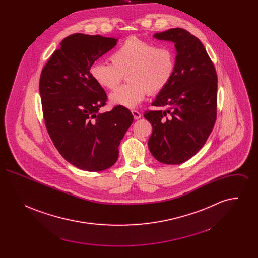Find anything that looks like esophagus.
<instances>
[{
	"label": "esophagus",
	"mask_w": 258,
	"mask_h": 258,
	"mask_svg": "<svg viewBox=\"0 0 258 258\" xmlns=\"http://www.w3.org/2000/svg\"><path fill=\"white\" fill-rule=\"evenodd\" d=\"M132 113H133L134 118H135V120H138V119H140V118H141V114H140L138 111L133 110L132 111Z\"/></svg>",
	"instance_id": "esophagus-1"
}]
</instances>
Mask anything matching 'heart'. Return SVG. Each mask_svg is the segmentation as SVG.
<instances>
[{"label": "heart", "mask_w": 258, "mask_h": 258, "mask_svg": "<svg viewBox=\"0 0 258 258\" xmlns=\"http://www.w3.org/2000/svg\"><path fill=\"white\" fill-rule=\"evenodd\" d=\"M110 62L94 61L90 75L98 86L114 90L123 74L130 82L109 95L112 105L135 108L147 95L158 94L171 81L176 61L173 50L138 37H128L110 56Z\"/></svg>", "instance_id": "heart-1"}]
</instances>
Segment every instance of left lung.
<instances>
[{
    "mask_svg": "<svg viewBox=\"0 0 258 258\" xmlns=\"http://www.w3.org/2000/svg\"><path fill=\"white\" fill-rule=\"evenodd\" d=\"M154 37L174 43L176 68L171 81L146 111L153 133L148 146L157 160L180 164L194 157L208 139L217 117L218 77L205 47L181 28L156 33Z\"/></svg>",
    "mask_w": 258,
    "mask_h": 258,
    "instance_id": "obj_1",
    "label": "left lung"
}]
</instances>
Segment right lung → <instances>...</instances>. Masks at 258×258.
<instances>
[{"label":"right lung","mask_w":258,"mask_h":258,"mask_svg":"<svg viewBox=\"0 0 258 258\" xmlns=\"http://www.w3.org/2000/svg\"><path fill=\"white\" fill-rule=\"evenodd\" d=\"M117 41L98 35L69 36L40 74L39 94L50 137L64 160L85 171L105 170L117 161L120 142L134 122L123 106L99 112L107 97L90 75L91 64Z\"/></svg>","instance_id":"right-lung-1"}]
</instances>
